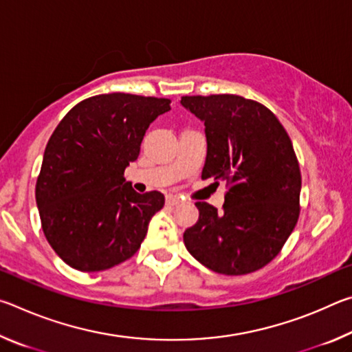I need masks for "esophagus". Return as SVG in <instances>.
Instances as JSON below:
<instances>
[{"mask_svg": "<svg viewBox=\"0 0 352 352\" xmlns=\"http://www.w3.org/2000/svg\"><path fill=\"white\" fill-rule=\"evenodd\" d=\"M180 197H177V195H172V194H169L168 197H166V205H170V206H175V205H178L180 204Z\"/></svg>", "mask_w": 352, "mask_h": 352, "instance_id": "esophagus-1", "label": "esophagus"}]
</instances>
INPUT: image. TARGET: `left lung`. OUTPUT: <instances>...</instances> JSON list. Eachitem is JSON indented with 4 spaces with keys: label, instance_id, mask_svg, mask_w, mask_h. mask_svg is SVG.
<instances>
[{
    "label": "left lung",
    "instance_id": "obj_1",
    "mask_svg": "<svg viewBox=\"0 0 352 352\" xmlns=\"http://www.w3.org/2000/svg\"><path fill=\"white\" fill-rule=\"evenodd\" d=\"M205 122L201 178L226 182L223 211L197 201V223L183 234L188 252L222 275H247L281 252L300 216L301 174L292 141L273 113L236 94L183 96Z\"/></svg>",
    "mask_w": 352,
    "mask_h": 352
}]
</instances>
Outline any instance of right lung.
<instances>
[{
    "mask_svg": "<svg viewBox=\"0 0 352 352\" xmlns=\"http://www.w3.org/2000/svg\"><path fill=\"white\" fill-rule=\"evenodd\" d=\"M169 104L163 98L99 94L73 107L51 135L35 200L47 242L73 269L107 270L138 252L164 195L138 194L124 170Z\"/></svg>",
    "mask_w": 352,
    "mask_h": 352,
    "instance_id": "right-lung-1",
    "label": "right lung"
}]
</instances>
